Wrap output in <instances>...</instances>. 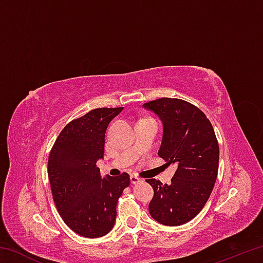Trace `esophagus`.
I'll use <instances>...</instances> for the list:
<instances>
[{
	"label": "esophagus",
	"mask_w": 263,
	"mask_h": 263,
	"mask_svg": "<svg viewBox=\"0 0 263 263\" xmlns=\"http://www.w3.org/2000/svg\"><path fill=\"white\" fill-rule=\"evenodd\" d=\"M130 180H131V183H133V184H136V183H138V182H140V179L137 175H131Z\"/></svg>",
	"instance_id": "obj_1"
}]
</instances>
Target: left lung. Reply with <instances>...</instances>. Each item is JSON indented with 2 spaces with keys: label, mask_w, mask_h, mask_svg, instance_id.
<instances>
[{
  "label": "left lung",
  "mask_w": 263,
  "mask_h": 263,
  "mask_svg": "<svg viewBox=\"0 0 263 263\" xmlns=\"http://www.w3.org/2000/svg\"><path fill=\"white\" fill-rule=\"evenodd\" d=\"M144 108L162 122L159 157L176 166L171 184L146 180L154 190L149 213L162 225L185 224L201 212L215 186L219 163L215 130L201 109L183 100L162 97Z\"/></svg>",
  "instance_id": "left-lung-1"
}]
</instances>
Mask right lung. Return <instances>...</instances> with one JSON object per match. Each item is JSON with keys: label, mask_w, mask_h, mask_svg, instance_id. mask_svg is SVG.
<instances>
[{"label": "right lung", "mask_w": 263, "mask_h": 263, "mask_svg": "<svg viewBox=\"0 0 263 263\" xmlns=\"http://www.w3.org/2000/svg\"><path fill=\"white\" fill-rule=\"evenodd\" d=\"M123 108H97L66 125L51 149L47 173L53 201L62 220L84 238L112 230L116 206L130 185L127 173L102 177L97 161L104 157L105 131Z\"/></svg>", "instance_id": "add662e5"}]
</instances>
